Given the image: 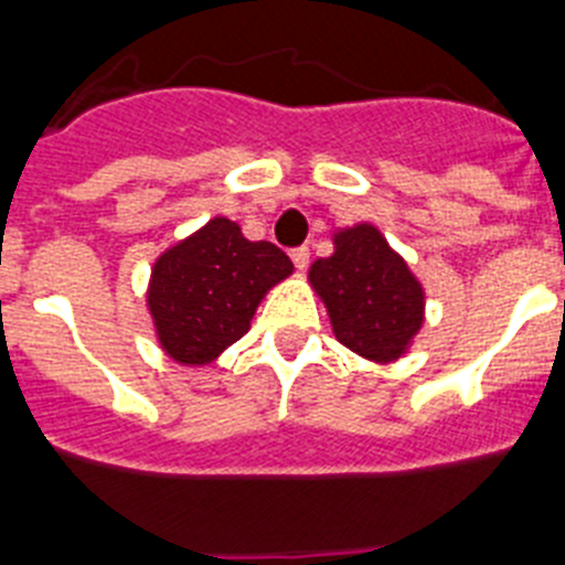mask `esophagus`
I'll return each instance as SVG.
<instances>
[{
    "label": "esophagus",
    "mask_w": 565,
    "mask_h": 565,
    "mask_svg": "<svg viewBox=\"0 0 565 565\" xmlns=\"http://www.w3.org/2000/svg\"><path fill=\"white\" fill-rule=\"evenodd\" d=\"M308 257H311V252H308L306 246H299V248H294L291 252V259H294V266L299 268V271H302V268L308 266Z\"/></svg>",
    "instance_id": "34e87169"
}]
</instances>
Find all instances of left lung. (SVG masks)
<instances>
[{
  "label": "left lung",
  "instance_id": "obj_1",
  "mask_svg": "<svg viewBox=\"0 0 565 565\" xmlns=\"http://www.w3.org/2000/svg\"><path fill=\"white\" fill-rule=\"evenodd\" d=\"M333 254L308 268L333 337L367 362L391 364L411 351L424 326L422 279L373 223H353L331 234Z\"/></svg>",
  "mask_w": 565,
  "mask_h": 565
}]
</instances>
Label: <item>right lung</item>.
Segmentation results:
<instances>
[{
    "label": "right lung",
    "mask_w": 565,
    "mask_h": 565,
    "mask_svg": "<svg viewBox=\"0 0 565 565\" xmlns=\"http://www.w3.org/2000/svg\"><path fill=\"white\" fill-rule=\"evenodd\" d=\"M294 274V263L268 239H248L217 214L163 248L147 282L154 342L172 362L203 367L248 333L259 302Z\"/></svg>",
    "instance_id": "1"
}]
</instances>
